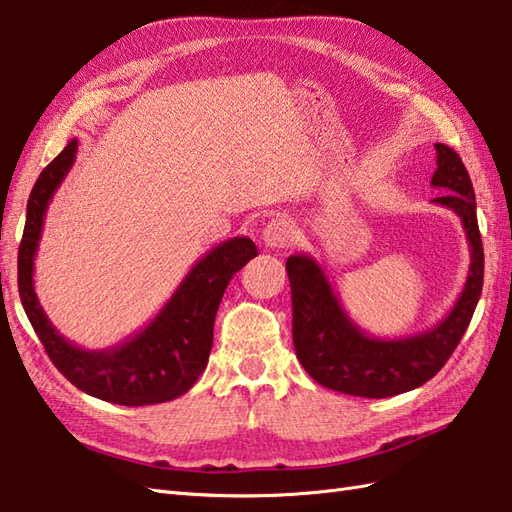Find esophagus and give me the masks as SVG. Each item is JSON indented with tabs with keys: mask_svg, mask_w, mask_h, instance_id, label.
Masks as SVG:
<instances>
[{
	"mask_svg": "<svg viewBox=\"0 0 512 512\" xmlns=\"http://www.w3.org/2000/svg\"><path fill=\"white\" fill-rule=\"evenodd\" d=\"M298 227L289 217H276L271 219L263 230V243L267 247H287L293 243Z\"/></svg>",
	"mask_w": 512,
	"mask_h": 512,
	"instance_id": "esophagus-1",
	"label": "esophagus"
}]
</instances>
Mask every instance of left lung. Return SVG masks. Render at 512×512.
Instances as JSON below:
<instances>
[{
  "instance_id": "obj_1",
  "label": "left lung",
  "mask_w": 512,
  "mask_h": 512,
  "mask_svg": "<svg viewBox=\"0 0 512 512\" xmlns=\"http://www.w3.org/2000/svg\"><path fill=\"white\" fill-rule=\"evenodd\" d=\"M436 153L431 186L442 192L434 203L460 217L471 247V265L458 302L434 328L396 339L363 333L344 311L315 258L306 254L287 258L295 355L324 388L366 399L410 392L445 366L467 331L484 282V249L475 214V192L460 155L447 144H436Z\"/></svg>"
}]
</instances>
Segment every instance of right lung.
Returning <instances> with one entry per match:
<instances>
[{
    "label": "right lung",
    "mask_w": 512,
    "mask_h": 512,
    "mask_svg": "<svg viewBox=\"0 0 512 512\" xmlns=\"http://www.w3.org/2000/svg\"><path fill=\"white\" fill-rule=\"evenodd\" d=\"M76 149V140L67 142L65 149L43 168L30 192L17 258L21 304L48 357L78 390L129 407L173 401L186 394L206 370L214 317L223 293L232 276L258 254V249L247 236H234L212 247L181 280L164 309L127 342L102 350H85L67 342L41 309L32 274L45 210L70 173Z\"/></svg>",
    "instance_id": "add662e5"
}]
</instances>
